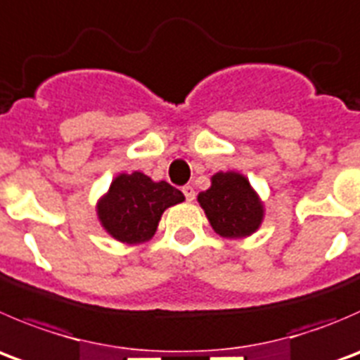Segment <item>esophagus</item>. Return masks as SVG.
<instances>
[{
	"instance_id": "obj_1",
	"label": "esophagus",
	"mask_w": 360,
	"mask_h": 360,
	"mask_svg": "<svg viewBox=\"0 0 360 360\" xmlns=\"http://www.w3.org/2000/svg\"><path fill=\"white\" fill-rule=\"evenodd\" d=\"M183 193H184V197H186L188 202L195 200V190H193V186H190V184L183 186Z\"/></svg>"
}]
</instances>
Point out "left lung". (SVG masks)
I'll return each instance as SVG.
<instances>
[{"label": "left lung", "instance_id": "8db88e82", "mask_svg": "<svg viewBox=\"0 0 360 360\" xmlns=\"http://www.w3.org/2000/svg\"><path fill=\"white\" fill-rule=\"evenodd\" d=\"M216 233L229 239L251 236L264 219V204L250 181L239 172H218L211 188L197 197Z\"/></svg>", "mask_w": 360, "mask_h": 360}]
</instances>
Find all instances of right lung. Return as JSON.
Listing matches in <instances>:
<instances>
[{
  "label": "right lung",
  "mask_w": 360,
  "mask_h": 360,
  "mask_svg": "<svg viewBox=\"0 0 360 360\" xmlns=\"http://www.w3.org/2000/svg\"><path fill=\"white\" fill-rule=\"evenodd\" d=\"M184 200V195L165 181L155 183L142 172L120 174L100 198L96 211L103 229L127 244L151 239L163 211Z\"/></svg>",
  "instance_id": "1"
}]
</instances>
